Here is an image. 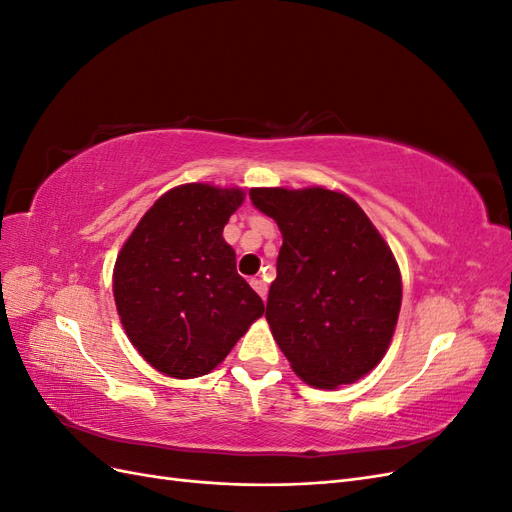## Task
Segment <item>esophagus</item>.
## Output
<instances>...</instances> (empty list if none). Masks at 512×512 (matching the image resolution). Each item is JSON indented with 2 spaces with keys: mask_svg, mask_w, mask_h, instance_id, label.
<instances>
[{
  "mask_svg": "<svg viewBox=\"0 0 512 512\" xmlns=\"http://www.w3.org/2000/svg\"><path fill=\"white\" fill-rule=\"evenodd\" d=\"M250 284H252V288L260 294L262 299H267V292H269V286H267V282L265 280H260V277H254V280H250Z\"/></svg>",
  "mask_w": 512,
  "mask_h": 512,
  "instance_id": "34e87169",
  "label": "esophagus"
}]
</instances>
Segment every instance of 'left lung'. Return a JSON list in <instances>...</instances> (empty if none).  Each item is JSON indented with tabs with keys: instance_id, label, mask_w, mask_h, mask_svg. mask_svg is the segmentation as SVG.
<instances>
[{
	"instance_id": "8db88e82",
	"label": "left lung",
	"mask_w": 512,
	"mask_h": 512,
	"mask_svg": "<svg viewBox=\"0 0 512 512\" xmlns=\"http://www.w3.org/2000/svg\"><path fill=\"white\" fill-rule=\"evenodd\" d=\"M282 232L267 320L303 382L363 378L389 348L401 307L397 260L354 200L324 188L250 192Z\"/></svg>"
}]
</instances>
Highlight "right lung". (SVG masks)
I'll return each instance as SVG.
<instances>
[{
	"mask_svg": "<svg viewBox=\"0 0 512 512\" xmlns=\"http://www.w3.org/2000/svg\"><path fill=\"white\" fill-rule=\"evenodd\" d=\"M243 190L185 183L160 196L123 243L115 305L132 346L170 378L218 367L265 312L222 232Z\"/></svg>",
	"mask_w": 512,
	"mask_h": 512,
	"instance_id": "right-lung-1",
	"label": "right lung"
}]
</instances>
